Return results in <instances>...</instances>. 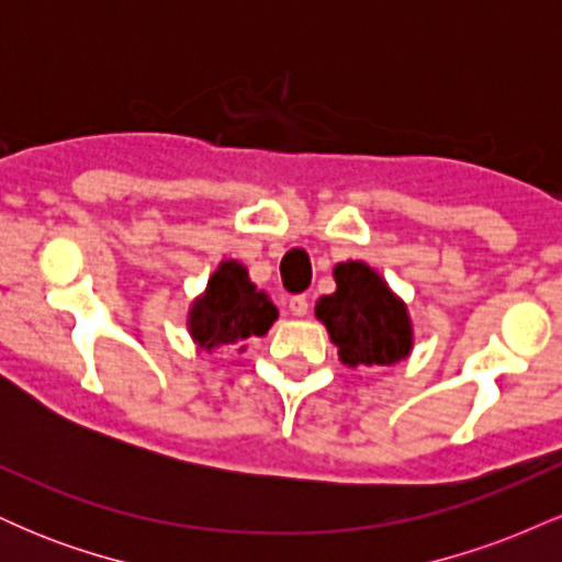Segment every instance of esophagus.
Segmentation results:
<instances>
[{"instance_id":"34e87169","label":"esophagus","mask_w":562,"mask_h":562,"mask_svg":"<svg viewBox=\"0 0 562 562\" xmlns=\"http://www.w3.org/2000/svg\"><path fill=\"white\" fill-rule=\"evenodd\" d=\"M290 312H293L295 317H303V314L308 312V299H306V295H290Z\"/></svg>"}]
</instances>
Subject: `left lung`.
<instances>
[{
  "mask_svg": "<svg viewBox=\"0 0 562 562\" xmlns=\"http://www.w3.org/2000/svg\"><path fill=\"white\" fill-rule=\"evenodd\" d=\"M338 290L317 301V317L325 322L340 362L393 364L412 348V325L406 306L378 272L362 261H346L335 267Z\"/></svg>",
  "mask_w": 562,
  "mask_h": 562,
  "instance_id": "obj_1",
  "label": "left lung"
}]
</instances>
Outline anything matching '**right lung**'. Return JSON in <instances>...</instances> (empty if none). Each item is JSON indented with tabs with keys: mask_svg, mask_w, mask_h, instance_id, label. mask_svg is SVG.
Instances as JSON below:
<instances>
[{
	"mask_svg": "<svg viewBox=\"0 0 562 562\" xmlns=\"http://www.w3.org/2000/svg\"><path fill=\"white\" fill-rule=\"evenodd\" d=\"M277 319L274 303L256 290L243 263L224 261L209 280L203 299L190 312V333L205 351H216L224 344L263 335ZM243 351V346H240Z\"/></svg>",
	"mask_w": 562,
	"mask_h": 562,
	"instance_id": "obj_1",
	"label": "right lung"
}]
</instances>
